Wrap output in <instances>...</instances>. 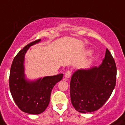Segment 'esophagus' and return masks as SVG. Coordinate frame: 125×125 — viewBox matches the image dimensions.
<instances>
[{"mask_svg": "<svg viewBox=\"0 0 125 125\" xmlns=\"http://www.w3.org/2000/svg\"><path fill=\"white\" fill-rule=\"evenodd\" d=\"M71 73H72V72H71L70 70H67L65 73V78H70Z\"/></svg>", "mask_w": 125, "mask_h": 125, "instance_id": "esophagus-1", "label": "esophagus"}]
</instances>
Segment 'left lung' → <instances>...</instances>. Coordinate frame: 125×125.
I'll use <instances>...</instances> for the list:
<instances>
[{
	"label": "left lung",
	"mask_w": 125,
	"mask_h": 125,
	"mask_svg": "<svg viewBox=\"0 0 125 125\" xmlns=\"http://www.w3.org/2000/svg\"><path fill=\"white\" fill-rule=\"evenodd\" d=\"M116 66L108 49L99 67L78 70L70 81L72 105L80 113L96 111L103 106L112 95L116 85Z\"/></svg>",
	"instance_id": "8db88e82"
}]
</instances>
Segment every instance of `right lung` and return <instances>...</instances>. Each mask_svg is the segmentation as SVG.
<instances>
[{"label":"right lung","mask_w":125,"mask_h":125,"mask_svg":"<svg viewBox=\"0 0 125 125\" xmlns=\"http://www.w3.org/2000/svg\"><path fill=\"white\" fill-rule=\"evenodd\" d=\"M40 42L38 39L27 45L15 56L9 76L11 95L18 107L25 113L37 115L45 110L50 102L53 88L63 78V74L45 76L35 81H27L25 78V53L30 46Z\"/></svg>","instance_id":"add662e5"}]
</instances>
